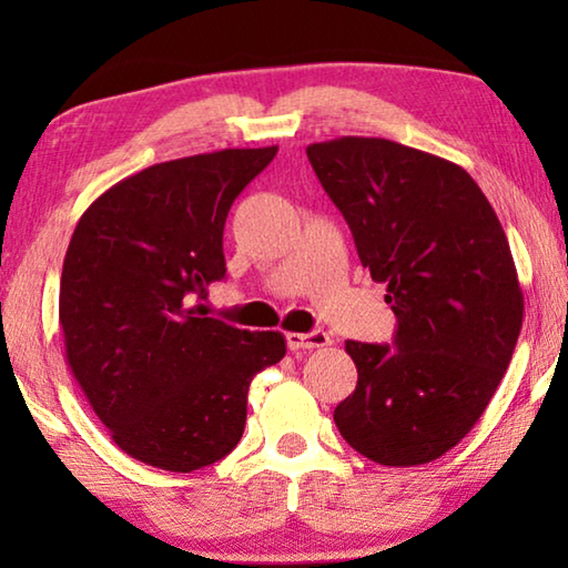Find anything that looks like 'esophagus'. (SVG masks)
I'll use <instances>...</instances> for the list:
<instances>
[{
	"mask_svg": "<svg viewBox=\"0 0 568 568\" xmlns=\"http://www.w3.org/2000/svg\"><path fill=\"white\" fill-rule=\"evenodd\" d=\"M285 341H287V348H291V351H313V348H325V345H331V335L323 333V331L287 333Z\"/></svg>",
	"mask_w": 568,
	"mask_h": 568,
	"instance_id": "34e87169",
	"label": "esophagus"
}]
</instances>
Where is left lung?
Listing matches in <instances>:
<instances>
[{
  "label": "left lung",
  "instance_id": "obj_1",
  "mask_svg": "<svg viewBox=\"0 0 568 568\" xmlns=\"http://www.w3.org/2000/svg\"><path fill=\"white\" fill-rule=\"evenodd\" d=\"M305 152L398 318L393 345L345 343L358 386L335 426L381 466L430 464L476 426L521 333L504 227L456 162L383 138Z\"/></svg>",
  "mask_w": 568,
  "mask_h": 568
}]
</instances>
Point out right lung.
Returning <instances> with one entry per match:
<instances>
[{"label": "right lung", "instance_id": "1", "mask_svg": "<svg viewBox=\"0 0 568 568\" xmlns=\"http://www.w3.org/2000/svg\"><path fill=\"white\" fill-rule=\"evenodd\" d=\"M277 148L217 150L120 180L84 210L60 283L64 355L124 454L190 474L245 430L255 373L285 355L283 333L207 318L225 277L230 205Z\"/></svg>", "mask_w": 568, "mask_h": 568}]
</instances>
